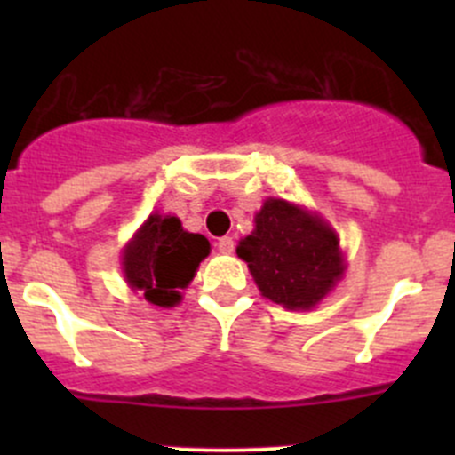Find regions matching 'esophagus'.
<instances>
[{"label":"esophagus","instance_id":"34e87169","mask_svg":"<svg viewBox=\"0 0 455 455\" xmlns=\"http://www.w3.org/2000/svg\"><path fill=\"white\" fill-rule=\"evenodd\" d=\"M215 246H218L220 253L228 255V253H233V249H235V242H233V237L224 235V237H220L218 242H215Z\"/></svg>","mask_w":455,"mask_h":455}]
</instances>
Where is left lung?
Wrapping results in <instances>:
<instances>
[{"mask_svg":"<svg viewBox=\"0 0 455 455\" xmlns=\"http://www.w3.org/2000/svg\"><path fill=\"white\" fill-rule=\"evenodd\" d=\"M261 295L288 310H310L343 275L337 233L286 200H266L255 231L237 246Z\"/></svg>","mask_w":455,"mask_h":455,"instance_id":"left-lung-1","label":"left lung"}]
</instances>
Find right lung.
<instances>
[{
	"label": "right lung",
	"instance_id": "obj_1",
	"mask_svg": "<svg viewBox=\"0 0 455 455\" xmlns=\"http://www.w3.org/2000/svg\"><path fill=\"white\" fill-rule=\"evenodd\" d=\"M209 242L200 233L182 228L173 215H149L123 253L127 283L154 306L172 308L180 291L189 286L200 261L209 255Z\"/></svg>",
	"mask_w": 455,
	"mask_h": 455
}]
</instances>
